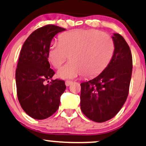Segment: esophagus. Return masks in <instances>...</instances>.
Returning a JSON list of instances; mask_svg holds the SVG:
<instances>
[{"label":"esophagus","instance_id":"34e87169","mask_svg":"<svg viewBox=\"0 0 146 146\" xmlns=\"http://www.w3.org/2000/svg\"><path fill=\"white\" fill-rule=\"evenodd\" d=\"M71 84H72L71 81H66L65 82V85L67 86H70Z\"/></svg>","mask_w":146,"mask_h":146}]
</instances>
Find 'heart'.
Instances as JSON below:
<instances>
[{
  "label": "heart",
  "mask_w": 146,
  "mask_h": 146,
  "mask_svg": "<svg viewBox=\"0 0 146 146\" xmlns=\"http://www.w3.org/2000/svg\"><path fill=\"white\" fill-rule=\"evenodd\" d=\"M115 44L106 33L96 29H76L61 34L48 50V60L58 68L68 58L70 60L58 72L62 79H74L84 74L93 77L109 64Z\"/></svg>",
  "instance_id": "b5f03b06"
}]
</instances>
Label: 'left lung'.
Listing matches in <instances>:
<instances>
[{"label": "left lung", "instance_id": "left-lung-1", "mask_svg": "<svg viewBox=\"0 0 146 146\" xmlns=\"http://www.w3.org/2000/svg\"><path fill=\"white\" fill-rule=\"evenodd\" d=\"M115 52L98 76L81 84L80 107L89 119L104 122L115 116L127 98L132 74V55L120 34L112 36Z\"/></svg>", "mask_w": 146, "mask_h": 146}]
</instances>
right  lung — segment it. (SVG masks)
Masks as SVG:
<instances>
[{
	"label": "right lung",
	"mask_w": 146,
	"mask_h": 146,
	"mask_svg": "<svg viewBox=\"0 0 146 146\" xmlns=\"http://www.w3.org/2000/svg\"><path fill=\"white\" fill-rule=\"evenodd\" d=\"M64 30L52 25L37 29L20 51L15 72L17 98L24 111L35 119H44L58 110L66 88L63 80L52 79L55 72L47 58L52 38ZM49 79L51 82L45 85Z\"/></svg>",
	"instance_id": "1"
}]
</instances>
